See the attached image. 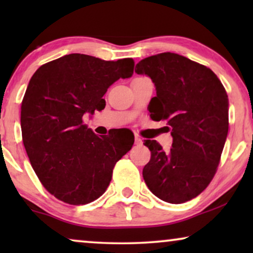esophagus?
I'll return each mask as SVG.
<instances>
[{
	"label": "esophagus",
	"instance_id": "1",
	"mask_svg": "<svg viewBox=\"0 0 253 253\" xmlns=\"http://www.w3.org/2000/svg\"><path fill=\"white\" fill-rule=\"evenodd\" d=\"M134 143H136V145L143 144V139H141L139 136H137V134H136V137H134Z\"/></svg>",
	"mask_w": 253,
	"mask_h": 253
}]
</instances>
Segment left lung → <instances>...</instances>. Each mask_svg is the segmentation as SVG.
Returning <instances> with one entry per match:
<instances>
[{
    "label": "left lung",
    "instance_id": "8db88e82",
    "mask_svg": "<svg viewBox=\"0 0 253 253\" xmlns=\"http://www.w3.org/2000/svg\"><path fill=\"white\" fill-rule=\"evenodd\" d=\"M134 71L154 83L150 116L165 121L172 137L168 152L157 140H145L151 151L145 183L164 202L185 203L200 195L216 172L229 126L227 92L210 68L175 53L144 58Z\"/></svg>",
    "mask_w": 253,
    "mask_h": 253
}]
</instances>
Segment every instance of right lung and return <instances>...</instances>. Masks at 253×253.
I'll use <instances>...</instances> for the list:
<instances>
[{"mask_svg":"<svg viewBox=\"0 0 253 253\" xmlns=\"http://www.w3.org/2000/svg\"><path fill=\"white\" fill-rule=\"evenodd\" d=\"M133 67L132 58L69 54L41 65L31 78L20 112L23 143L40 182L62 202L84 205L98 199L116 162L132 147L133 136L99 137L83 116L105 108L107 89L131 77Z\"/></svg>","mask_w":253,"mask_h":253,"instance_id":"right-lung-1","label":"right lung"}]
</instances>
